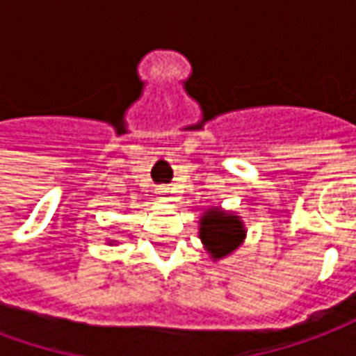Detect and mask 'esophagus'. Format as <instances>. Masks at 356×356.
Masks as SVG:
<instances>
[{
    "mask_svg": "<svg viewBox=\"0 0 356 356\" xmlns=\"http://www.w3.org/2000/svg\"><path fill=\"white\" fill-rule=\"evenodd\" d=\"M170 188H168V186H160V188H158V196H160V198H162V200H168V198H170Z\"/></svg>",
    "mask_w": 356,
    "mask_h": 356,
    "instance_id": "34e87169",
    "label": "esophagus"
}]
</instances>
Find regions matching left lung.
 <instances>
[{
    "instance_id": "1",
    "label": "left lung",
    "mask_w": 356,
    "mask_h": 356,
    "mask_svg": "<svg viewBox=\"0 0 356 356\" xmlns=\"http://www.w3.org/2000/svg\"><path fill=\"white\" fill-rule=\"evenodd\" d=\"M246 238V229L238 216L219 208L208 209L200 219V240L213 261L223 259Z\"/></svg>"
}]
</instances>
